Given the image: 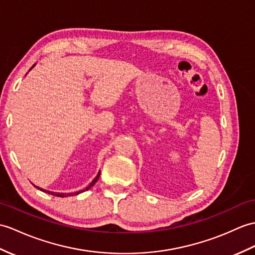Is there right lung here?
Listing matches in <instances>:
<instances>
[{
  "label": "right lung",
  "instance_id": "1",
  "mask_svg": "<svg viewBox=\"0 0 255 255\" xmlns=\"http://www.w3.org/2000/svg\"><path fill=\"white\" fill-rule=\"evenodd\" d=\"M34 67V65L33 66L30 68V70L32 69ZM99 177H100V171H99V174L97 175V177L96 178H94L91 182H90V185H89L88 187H86L85 189H82V190H79V191H76V192H70V193H63V192H53V191H47V190H44V189H42V188H39V187H37V186H34L35 188H38L39 190H41V191H43V192H46V193H49V194H52V195H56V197H61V198H65V197H70V195H77V194H79V193H81V192H84V191H87L88 189H90L94 183H96L97 181H98V179H99Z\"/></svg>",
  "mask_w": 255,
  "mask_h": 255
}]
</instances>
